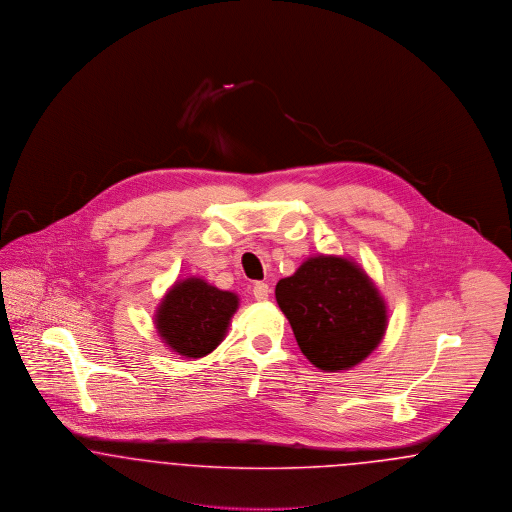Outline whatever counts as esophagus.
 <instances>
[{
    "label": "esophagus",
    "mask_w": 512,
    "mask_h": 512,
    "mask_svg": "<svg viewBox=\"0 0 512 512\" xmlns=\"http://www.w3.org/2000/svg\"><path fill=\"white\" fill-rule=\"evenodd\" d=\"M268 293H270V288H268V284H265V282H255L253 284V297L257 301H267Z\"/></svg>",
    "instance_id": "obj_1"
}]
</instances>
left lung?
<instances>
[{"mask_svg":"<svg viewBox=\"0 0 512 512\" xmlns=\"http://www.w3.org/2000/svg\"><path fill=\"white\" fill-rule=\"evenodd\" d=\"M274 293L301 353L324 372L363 363L386 334L384 297L365 270L345 257H309Z\"/></svg>","mask_w":512,"mask_h":512,"instance_id":"obj_1","label":"left lung"}]
</instances>
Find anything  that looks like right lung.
I'll return each mask as SVG.
<instances>
[{
	"instance_id": "1",
	"label": "right lung",
	"mask_w": 512,
	"mask_h": 512,
	"mask_svg": "<svg viewBox=\"0 0 512 512\" xmlns=\"http://www.w3.org/2000/svg\"><path fill=\"white\" fill-rule=\"evenodd\" d=\"M238 295L201 278L176 282L157 307L155 328L174 353L199 359L224 340L230 318L238 311Z\"/></svg>"
}]
</instances>
